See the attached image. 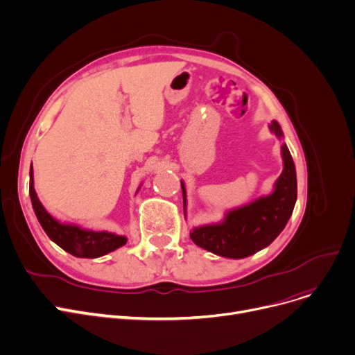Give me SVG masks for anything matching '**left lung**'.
Returning a JSON list of instances; mask_svg holds the SVG:
<instances>
[{"label": "left lung", "mask_w": 355, "mask_h": 355, "mask_svg": "<svg viewBox=\"0 0 355 355\" xmlns=\"http://www.w3.org/2000/svg\"><path fill=\"white\" fill-rule=\"evenodd\" d=\"M269 129L282 137L281 126L275 120L269 124ZM281 152L284 171L275 182L274 192L227 212L220 223L195 227L191 239L198 246L219 257L241 259L266 248L282 232L297 202V173L285 143ZM180 184L184 207L186 191L183 182Z\"/></svg>", "instance_id": "obj_1"}]
</instances>
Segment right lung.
Listing matches in <instances>:
<instances>
[{
    "label": "right lung",
    "instance_id": "add662e5",
    "mask_svg": "<svg viewBox=\"0 0 355 355\" xmlns=\"http://www.w3.org/2000/svg\"><path fill=\"white\" fill-rule=\"evenodd\" d=\"M30 198L35 216L49 238L74 257L98 258L114 251V249L128 242L126 236L114 235L110 232H96L90 231V229H83L77 225L60 223L57 219H54L37 198L33 180V166L30 172Z\"/></svg>",
    "mask_w": 355,
    "mask_h": 355
}]
</instances>
